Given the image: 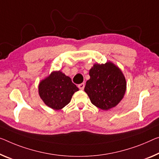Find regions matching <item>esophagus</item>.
<instances>
[{
	"label": "esophagus",
	"instance_id": "34e87169",
	"mask_svg": "<svg viewBox=\"0 0 159 159\" xmlns=\"http://www.w3.org/2000/svg\"><path fill=\"white\" fill-rule=\"evenodd\" d=\"M84 86H85L84 83H81V84H80L79 85H78V87H79L80 89L83 90V89H84Z\"/></svg>",
	"mask_w": 159,
	"mask_h": 159
}]
</instances>
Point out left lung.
Segmentation results:
<instances>
[{
  "instance_id": "left-lung-1",
  "label": "left lung",
  "mask_w": 159,
  "mask_h": 159,
  "mask_svg": "<svg viewBox=\"0 0 159 159\" xmlns=\"http://www.w3.org/2000/svg\"><path fill=\"white\" fill-rule=\"evenodd\" d=\"M84 91L94 106L103 110L114 107L126 92V80L118 67L111 62L95 64L89 70Z\"/></svg>"
}]
</instances>
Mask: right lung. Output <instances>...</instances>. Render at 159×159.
<instances>
[{"label": "right lung", "instance_id": "obj_1", "mask_svg": "<svg viewBox=\"0 0 159 159\" xmlns=\"http://www.w3.org/2000/svg\"><path fill=\"white\" fill-rule=\"evenodd\" d=\"M79 90L69 77L60 71L53 72L39 84V94L46 105L55 110L70 103L72 95Z\"/></svg>", "mask_w": 159, "mask_h": 159}]
</instances>
